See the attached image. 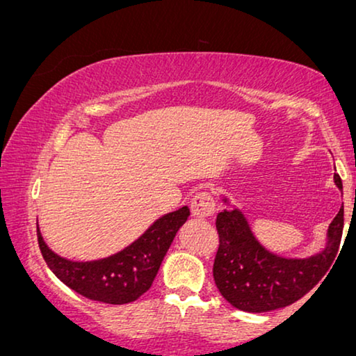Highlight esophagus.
I'll return each mask as SVG.
<instances>
[{
	"label": "esophagus",
	"mask_w": 356,
	"mask_h": 356,
	"mask_svg": "<svg viewBox=\"0 0 356 356\" xmlns=\"http://www.w3.org/2000/svg\"><path fill=\"white\" fill-rule=\"evenodd\" d=\"M191 212L193 216L199 220H207L212 218L215 213V200L213 195L210 193H197L193 197V202H191Z\"/></svg>",
	"instance_id": "obj_1"
}]
</instances>
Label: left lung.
<instances>
[{
    "instance_id": "8db88e82",
    "label": "left lung",
    "mask_w": 356,
    "mask_h": 356,
    "mask_svg": "<svg viewBox=\"0 0 356 356\" xmlns=\"http://www.w3.org/2000/svg\"><path fill=\"white\" fill-rule=\"evenodd\" d=\"M334 183L342 191L337 173H334ZM223 202L231 205L228 197H223ZM216 229L220 247L213 280L220 293L238 310L265 313L297 302L326 275L341 245L343 207L329 225L324 249L305 259H289L268 250L238 207L216 215Z\"/></svg>"
}]
</instances>
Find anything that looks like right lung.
Masks as SVG:
<instances>
[{
    "instance_id": "right-lung-1",
    "label": "right lung",
    "mask_w": 356,
    "mask_h": 356,
    "mask_svg": "<svg viewBox=\"0 0 356 356\" xmlns=\"http://www.w3.org/2000/svg\"><path fill=\"white\" fill-rule=\"evenodd\" d=\"M188 216L186 205L161 216L135 242L101 260L74 261L54 254L46 245L40 228L38 244L46 265L67 287L90 300L123 305L135 302L149 291L163 257Z\"/></svg>"
}]
</instances>
